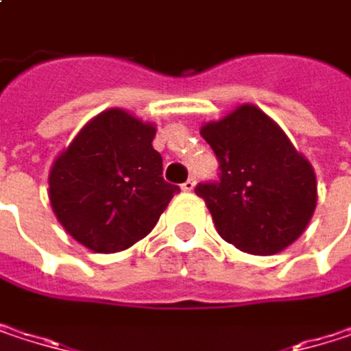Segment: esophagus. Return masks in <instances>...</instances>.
Returning <instances> with one entry per match:
<instances>
[{
	"label": "esophagus",
	"instance_id": "1",
	"mask_svg": "<svg viewBox=\"0 0 351 351\" xmlns=\"http://www.w3.org/2000/svg\"><path fill=\"white\" fill-rule=\"evenodd\" d=\"M180 189H182V191H193V189H195V178H193V176L186 178V180L180 184Z\"/></svg>",
	"mask_w": 351,
	"mask_h": 351
}]
</instances>
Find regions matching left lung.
Here are the masks:
<instances>
[{
	"label": "left lung",
	"mask_w": 351,
	"mask_h": 351,
	"mask_svg": "<svg viewBox=\"0 0 351 351\" xmlns=\"http://www.w3.org/2000/svg\"><path fill=\"white\" fill-rule=\"evenodd\" d=\"M201 136L219 162V180L199 182L217 234L256 256L291 245L307 228L317 203L315 173L285 132L258 107L242 106Z\"/></svg>",
	"instance_id": "8db88e82"
}]
</instances>
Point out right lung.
<instances>
[{
	"mask_svg": "<svg viewBox=\"0 0 351 351\" xmlns=\"http://www.w3.org/2000/svg\"><path fill=\"white\" fill-rule=\"evenodd\" d=\"M154 125L121 109L93 117L50 171V203L62 228L93 252L146 238L180 189L162 176Z\"/></svg>",
	"mask_w": 351,
	"mask_h": 351,
	"instance_id": "1",
	"label": "right lung"
}]
</instances>
